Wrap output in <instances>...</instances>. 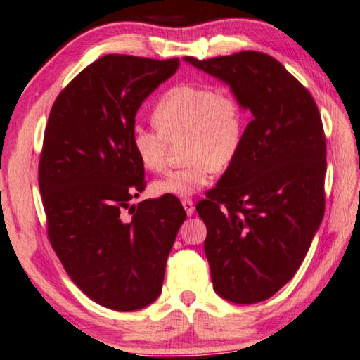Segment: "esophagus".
I'll use <instances>...</instances> for the list:
<instances>
[{
    "label": "esophagus",
    "mask_w": 360,
    "mask_h": 360,
    "mask_svg": "<svg viewBox=\"0 0 360 360\" xmlns=\"http://www.w3.org/2000/svg\"><path fill=\"white\" fill-rule=\"evenodd\" d=\"M181 202H182V207H184V209H186V212H187V215H192V214L195 212V205H193V201H192V200H188V198H186V200H182Z\"/></svg>",
    "instance_id": "obj_1"
}]
</instances>
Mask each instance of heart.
Returning a JSON list of instances; mask_svg holds the SVG:
<instances>
[{"mask_svg":"<svg viewBox=\"0 0 360 360\" xmlns=\"http://www.w3.org/2000/svg\"><path fill=\"white\" fill-rule=\"evenodd\" d=\"M155 129L135 124L130 143L140 165L149 172L165 167L167 141L184 139V167L155 179L158 197H191L205 188L214 172H225L236 162L245 136V112L230 91L211 84L182 83L169 88L154 105Z\"/></svg>","mask_w":360,"mask_h":360,"instance_id":"b5f03b06","label":"heart"}]
</instances>
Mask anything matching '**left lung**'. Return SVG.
<instances>
[{"label": "left lung", "mask_w": 360, "mask_h": 360, "mask_svg": "<svg viewBox=\"0 0 360 360\" xmlns=\"http://www.w3.org/2000/svg\"><path fill=\"white\" fill-rule=\"evenodd\" d=\"M184 60L225 82L253 116L236 162L197 212L207 228L215 292L234 304H257L290 282L321 225V116L309 91L269 55Z\"/></svg>", "instance_id": "1"}]
</instances>
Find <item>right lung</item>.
Segmentation results:
<instances>
[{
  "label": "right lung",
  "mask_w": 360,
  "mask_h": 360,
  "mask_svg": "<svg viewBox=\"0 0 360 360\" xmlns=\"http://www.w3.org/2000/svg\"><path fill=\"white\" fill-rule=\"evenodd\" d=\"M179 68L105 55L64 88L51 107L39 160L49 239L78 288L102 307L140 310L159 297L186 211L176 197L132 205L145 168L130 132L146 97Z\"/></svg>",
  "instance_id": "1"
}]
</instances>
